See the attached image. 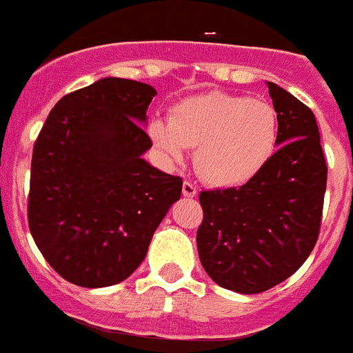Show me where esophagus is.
<instances>
[{"mask_svg":"<svg viewBox=\"0 0 353 353\" xmlns=\"http://www.w3.org/2000/svg\"><path fill=\"white\" fill-rule=\"evenodd\" d=\"M182 192L185 198H194V196L198 194V187H196L192 182H183Z\"/></svg>","mask_w":353,"mask_h":353,"instance_id":"esophagus-1","label":"esophagus"}]
</instances>
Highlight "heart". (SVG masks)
Wrapping results in <instances>:
<instances>
[{
    "mask_svg": "<svg viewBox=\"0 0 353 353\" xmlns=\"http://www.w3.org/2000/svg\"><path fill=\"white\" fill-rule=\"evenodd\" d=\"M150 136L168 161H182L185 148H196L201 179L235 187L254 179L272 157L277 113L263 101L214 92L174 105L170 120L150 123Z\"/></svg>",
    "mask_w": 353,
    "mask_h": 353,
    "instance_id": "obj_1",
    "label": "heart"
}]
</instances>
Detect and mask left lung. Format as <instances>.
<instances>
[{
	"instance_id": "8db88e82",
	"label": "left lung",
	"mask_w": 353,
	"mask_h": 353,
	"mask_svg": "<svg viewBox=\"0 0 353 353\" xmlns=\"http://www.w3.org/2000/svg\"><path fill=\"white\" fill-rule=\"evenodd\" d=\"M277 152L240 187L203 189L198 254L219 286L239 293L274 288L301 269L320 235L327 164L314 114L269 83Z\"/></svg>"
}]
</instances>
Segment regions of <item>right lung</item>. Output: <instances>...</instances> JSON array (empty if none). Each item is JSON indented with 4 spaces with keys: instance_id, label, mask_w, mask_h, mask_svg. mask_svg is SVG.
I'll list each match as a JSON object with an SVG mask.
<instances>
[{
    "instance_id": "right-lung-1",
    "label": "right lung",
    "mask_w": 353,
    "mask_h": 353,
    "mask_svg": "<svg viewBox=\"0 0 353 353\" xmlns=\"http://www.w3.org/2000/svg\"><path fill=\"white\" fill-rule=\"evenodd\" d=\"M150 84L104 77L56 102L33 146L28 224L63 279L84 288L123 281L182 194V179L150 166L141 127Z\"/></svg>"
}]
</instances>
